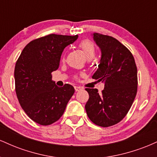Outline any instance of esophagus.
I'll use <instances>...</instances> for the list:
<instances>
[{
  "label": "esophagus",
  "mask_w": 157,
  "mask_h": 157,
  "mask_svg": "<svg viewBox=\"0 0 157 157\" xmlns=\"http://www.w3.org/2000/svg\"><path fill=\"white\" fill-rule=\"evenodd\" d=\"M75 89L76 91H80V90H82V88L80 87V86H75Z\"/></svg>",
  "instance_id": "obj_1"
}]
</instances>
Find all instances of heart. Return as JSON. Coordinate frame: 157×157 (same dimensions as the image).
Masks as SVG:
<instances>
[{
    "label": "heart",
    "mask_w": 157,
    "mask_h": 157,
    "mask_svg": "<svg viewBox=\"0 0 157 157\" xmlns=\"http://www.w3.org/2000/svg\"><path fill=\"white\" fill-rule=\"evenodd\" d=\"M79 47L84 52L85 55L88 60H90L94 58L95 55V48L92 43L90 42L89 40H85L81 41L80 43Z\"/></svg>",
    "instance_id": "1"
}]
</instances>
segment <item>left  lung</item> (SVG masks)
<instances>
[{
	"mask_svg": "<svg viewBox=\"0 0 157 157\" xmlns=\"http://www.w3.org/2000/svg\"><path fill=\"white\" fill-rule=\"evenodd\" d=\"M101 52L100 64L92 78L105 82L101 94L86 89L89 99L85 105L91 122L101 127L118 123L131 109L137 91V68L131 52L111 36L93 33Z\"/></svg>",
	"mask_w": 157,
	"mask_h": 157,
	"instance_id": "8db88e82",
	"label": "left lung"
}]
</instances>
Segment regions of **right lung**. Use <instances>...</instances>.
<instances>
[{
    "label": "right lung",
    "mask_w": 157,
    "mask_h": 157,
    "mask_svg": "<svg viewBox=\"0 0 157 157\" xmlns=\"http://www.w3.org/2000/svg\"><path fill=\"white\" fill-rule=\"evenodd\" d=\"M78 35H52L34 40L23 48L15 68V91L23 111L42 125L57 121L75 93L69 84L58 87L52 80L64 48Z\"/></svg>",
    "instance_id": "add662e5"
}]
</instances>
